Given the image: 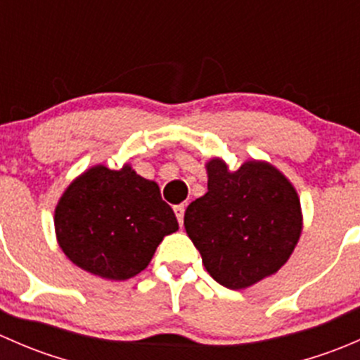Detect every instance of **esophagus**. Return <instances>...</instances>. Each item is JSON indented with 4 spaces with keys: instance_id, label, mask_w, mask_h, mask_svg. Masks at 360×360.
Returning a JSON list of instances; mask_svg holds the SVG:
<instances>
[{
    "instance_id": "obj_1",
    "label": "esophagus",
    "mask_w": 360,
    "mask_h": 360,
    "mask_svg": "<svg viewBox=\"0 0 360 360\" xmlns=\"http://www.w3.org/2000/svg\"><path fill=\"white\" fill-rule=\"evenodd\" d=\"M184 209H186V207H184V203H179V205H176V207H174V212H176V217H177V221H179V224H181V226H183V219H184Z\"/></svg>"
}]
</instances>
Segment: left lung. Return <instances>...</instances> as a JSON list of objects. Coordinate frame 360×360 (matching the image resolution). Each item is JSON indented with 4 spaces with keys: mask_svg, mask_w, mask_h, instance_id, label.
<instances>
[{
    "mask_svg": "<svg viewBox=\"0 0 360 360\" xmlns=\"http://www.w3.org/2000/svg\"><path fill=\"white\" fill-rule=\"evenodd\" d=\"M205 195L188 205L184 228L200 250L210 277L242 289L275 274L301 233V209L292 184L268 163L248 162L228 172L210 160Z\"/></svg>",
    "mask_w": 360,
    "mask_h": 360,
    "instance_id": "8db88e82",
    "label": "left lung"
}]
</instances>
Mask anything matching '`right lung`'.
Segmentation results:
<instances>
[{
	"instance_id": "right-lung-1",
	"label": "right lung",
	"mask_w": 360,
	"mask_h": 360,
	"mask_svg": "<svg viewBox=\"0 0 360 360\" xmlns=\"http://www.w3.org/2000/svg\"><path fill=\"white\" fill-rule=\"evenodd\" d=\"M177 228L158 184L129 165L94 167L68 188L56 209L64 254L83 270L111 281L143 271L163 237Z\"/></svg>"
}]
</instances>
